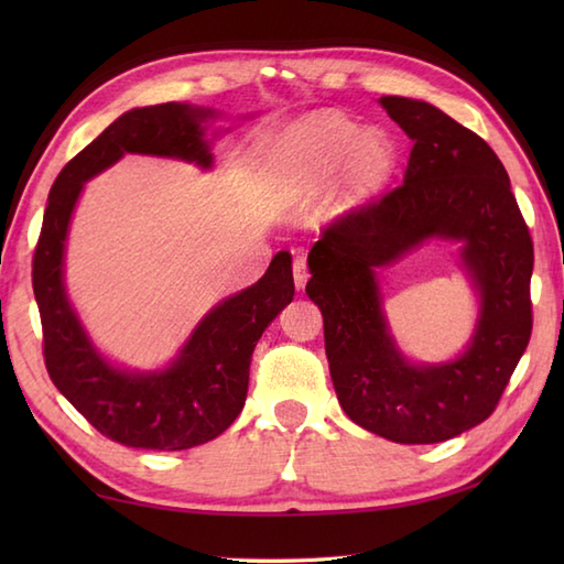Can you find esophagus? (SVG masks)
I'll use <instances>...</instances> for the list:
<instances>
[{
  "instance_id": "obj_1",
  "label": "esophagus",
  "mask_w": 564,
  "mask_h": 564,
  "mask_svg": "<svg viewBox=\"0 0 564 564\" xmlns=\"http://www.w3.org/2000/svg\"><path fill=\"white\" fill-rule=\"evenodd\" d=\"M293 279H295V289L303 291L305 283L310 279V271H307V261L305 257H295L293 261Z\"/></svg>"
}]
</instances>
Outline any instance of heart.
<instances>
[{
	"instance_id": "b5f03b06",
	"label": "heart",
	"mask_w": 564,
	"mask_h": 564,
	"mask_svg": "<svg viewBox=\"0 0 564 564\" xmlns=\"http://www.w3.org/2000/svg\"><path fill=\"white\" fill-rule=\"evenodd\" d=\"M398 145L382 128H364L337 113H313L271 142L267 166L273 178L297 194H313L339 173L344 200H361L388 182Z\"/></svg>"
}]
</instances>
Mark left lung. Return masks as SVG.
<instances>
[{
	"label": "left lung",
	"mask_w": 564,
	"mask_h": 564,
	"mask_svg": "<svg viewBox=\"0 0 564 564\" xmlns=\"http://www.w3.org/2000/svg\"><path fill=\"white\" fill-rule=\"evenodd\" d=\"M414 145L402 186L334 220L307 254L341 410L394 443H441L495 412L531 339L533 242L495 150L436 106L382 97ZM429 238L458 241L478 295L466 351L416 365L393 341L375 271Z\"/></svg>",
	"instance_id": "obj_1"
}]
</instances>
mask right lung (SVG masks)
<instances>
[{
	"mask_svg": "<svg viewBox=\"0 0 564 564\" xmlns=\"http://www.w3.org/2000/svg\"><path fill=\"white\" fill-rule=\"evenodd\" d=\"M218 116L206 106L176 101L130 109L65 164L47 196L33 254L47 376L94 429L130 448L184 451L220 436L245 406L257 341L295 295L291 254L279 251L254 285L208 310L176 358L158 370L111 364L69 303L65 247L84 184L123 154L182 160L210 170L206 130Z\"/></svg>",
	"mask_w": 564,
	"mask_h": 564,
	"instance_id": "obj_1",
	"label": "right lung"
}]
</instances>
